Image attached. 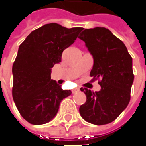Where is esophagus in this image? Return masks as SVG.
<instances>
[{
  "label": "esophagus",
  "instance_id": "34e87169",
  "mask_svg": "<svg viewBox=\"0 0 146 146\" xmlns=\"http://www.w3.org/2000/svg\"><path fill=\"white\" fill-rule=\"evenodd\" d=\"M79 91H80L79 89H74V90H72V93H73V94H77V93H78Z\"/></svg>",
  "mask_w": 146,
  "mask_h": 146
}]
</instances>
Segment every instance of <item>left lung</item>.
Returning a JSON list of instances; mask_svg holds the SVG:
<instances>
[{
	"label": "left lung",
	"instance_id": "obj_1",
	"mask_svg": "<svg viewBox=\"0 0 146 146\" xmlns=\"http://www.w3.org/2000/svg\"><path fill=\"white\" fill-rule=\"evenodd\" d=\"M78 38L86 43L94 58L90 76L101 79L98 92L81 88L86 102L80 106V114L94 125L109 124L125 110L130 101L134 79L132 57L125 44L106 28L86 29Z\"/></svg>",
	"mask_w": 146,
	"mask_h": 146
}]
</instances>
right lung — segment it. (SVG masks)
Wrapping results in <instances>:
<instances>
[{
	"instance_id": "1",
	"label": "right lung",
	"mask_w": 146,
	"mask_h": 146,
	"mask_svg": "<svg viewBox=\"0 0 146 146\" xmlns=\"http://www.w3.org/2000/svg\"><path fill=\"white\" fill-rule=\"evenodd\" d=\"M82 29L46 24L31 32L19 46L12 69L13 98L28 122H49L57 113L60 102L72 94L51 79V70L61 61L63 51L73 44Z\"/></svg>"
}]
</instances>
